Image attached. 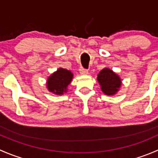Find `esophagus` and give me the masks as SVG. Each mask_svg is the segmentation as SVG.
<instances>
[{
    "mask_svg": "<svg viewBox=\"0 0 158 158\" xmlns=\"http://www.w3.org/2000/svg\"><path fill=\"white\" fill-rule=\"evenodd\" d=\"M79 73H80L82 75H87L89 72L88 70L84 69V68H81V69H79Z\"/></svg>",
    "mask_w": 158,
    "mask_h": 158,
    "instance_id": "1",
    "label": "esophagus"
}]
</instances>
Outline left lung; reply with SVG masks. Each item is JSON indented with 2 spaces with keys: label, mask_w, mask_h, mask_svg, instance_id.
I'll return each mask as SVG.
<instances>
[{
  "label": "left lung",
  "mask_w": 158,
  "mask_h": 158,
  "mask_svg": "<svg viewBox=\"0 0 158 158\" xmlns=\"http://www.w3.org/2000/svg\"><path fill=\"white\" fill-rule=\"evenodd\" d=\"M97 80L102 92L106 95H115L122 83L120 76L109 68L102 69L98 74Z\"/></svg>",
  "instance_id": "left-lung-1"
}]
</instances>
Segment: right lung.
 Returning a JSON list of instances; mask_svg holds the SVG:
<instances>
[{"label": "right lung", "mask_w": 158, "mask_h": 158, "mask_svg": "<svg viewBox=\"0 0 158 158\" xmlns=\"http://www.w3.org/2000/svg\"><path fill=\"white\" fill-rule=\"evenodd\" d=\"M73 74L69 70L59 68L50 75L47 80V88L52 93L61 95L67 92L68 85L73 80Z\"/></svg>", "instance_id": "right-lung-1"}]
</instances>
